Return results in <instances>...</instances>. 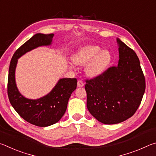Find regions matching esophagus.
Here are the masks:
<instances>
[{
  "mask_svg": "<svg viewBox=\"0 0 156 156\" xmlns=\"http://www.w3.org/2000/svg\"><path fill=\"white\" fill-rule=\"evenodd\" d=\"M77 85L78 87H84V83L83 81L81 80H78V83H77Z\"/></svg>",
  "mask_w": 156,
  "mask_h": 156,
  "instance_id": "1",
  "label": "esophagus"
}]
</instances>
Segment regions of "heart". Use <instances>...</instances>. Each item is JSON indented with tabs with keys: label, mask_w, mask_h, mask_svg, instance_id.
I'll return each instance as SVG.
<instances>
[{
	"label": "heart",
	"mask_w": 156,
	"mask_h": 156,
	"mask_svg": "<svg viewBox=\"0 0 156 156\" xmlns=\"http://www.w3.org/2000/svg\"><path fill=\"white\" fill-rule=\"evenodd\" d=\"M73 64L78 66L85 65L84 73L90 78H95L106 72L112 62V55L108 49L94 44L80 47L71 57ZM70 67L72 65H70Z\"/></svg>",
	"instance_id": "b5f03b06"
}]
</instances>
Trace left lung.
<instances>
[{
  "label": "left lung",
  "instance_id": "left-lung-1",
  "mask_svg": "<svg viewBox=\"0 0 156 156\" xmlns=\"http://www.w3.org/2000/svg\"><path fill=\"white\" fill-rule=\"evenodd\" d=\"M119 52L117 67L86 81L87 107L99 122L114 125L131 118L140 105L145 79L138 56L120 39H116Z\"/></svg>",
  "mask_w": 156,
  "mask_h": 156
}]
</instances>
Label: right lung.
I'll return each instance as SVG.
<instances>
[{
    "mask_svg": "<svg viewBox=\"0 0 156 156\" xmlns=\"http://www.w3.org/2000/svg\"><path fill=\"white\" fill-rule=\"evenodd\" d=\"M54 34H36L19 47L13 55L9 65L7 93L10 103L21 118L34 125L45 127L61 119L67 110L69 99L77 87L76 78H60L45 96L30 99L20 93L16 83L18 59L39 47L50 46Z\"/></svg>",
    "mask_w": 156,
    "mask_h": 156,
    "instance_id": "right-lung-1",
    "label": "right lung"
}]
</instances>
